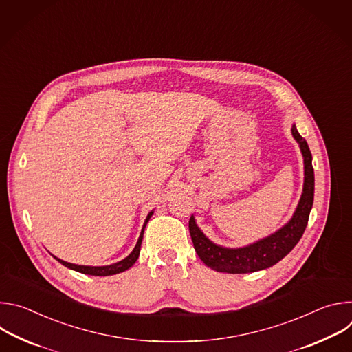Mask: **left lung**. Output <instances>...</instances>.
<instances>
[{
  "label": "left lung",
  "instance_id": "obj_1",
  "mask_svg": "<svg viewBox=\"0 0 352 352\" xmlns=\"http://www.w3.org/2000/svg\"><path fill=\"white\" fill-rule=\"evenodd\" d=\"M291 132L294 139L299 143L300 152H302L305 170L302 195H300L299 204L291 220L274 234L248 246L224 248L212 242L200 231L192 214L189 219V232L193 248L197 256L210 269L231 274L252 273L267 269L280 262L284 256H287L292 248L298 243L300 236H302L314 205L315 174L312 167V155L307 140L298 133L295 125H292Z\"/></svg>",
  "mask_w": 352,
  "mask_h": 352
}]
</instances>
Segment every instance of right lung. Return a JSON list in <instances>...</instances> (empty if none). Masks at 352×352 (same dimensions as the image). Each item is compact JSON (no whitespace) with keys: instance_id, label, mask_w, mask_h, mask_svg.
Listing matches in <instances>:
<instances>
[{"instance_id":"right-lung-1","label":"right lung","mask_w":352,"mask_h":352,"mask_svg":"<svg viewBox=\"0 0 352 352\" xmlns=\"http://www.w3.org/2000/svg\"><path fill=\"white\" fill-rule=\"evenodd\" d=\"M153 210L150 212L144 220V224H143V228L140 231V235H139V239L133 248L132 252L122 261L117 262V263H113V265H109V266H83V265H74V263H68L65 261H61L58 258H56L61 265H64L65 267L68 269H72L75 272H79V273H83V274H89V276H113V274H117V273H122L125 270H128L131 266H133V263L138 261L139 258V254H140V245H142V239H143V232H144V227L147 224V221L150 220V217L153 216Z\"/></svg>"}]
</instances>
